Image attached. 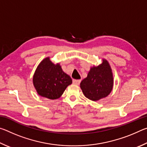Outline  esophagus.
I'll list each match as a JSON object with an SVG mask.
<instances>
[{
    "label": "esophagus",
    "mask_w": 147,
    "mask_h": 147,
    "mask_svg": "<svg viewBox=\"0 0 147 147\" xmlns=\"http://www.w3.org/2000/svg\"><path fill=\"white\" fill-rule=\"evenodd\" d=\"M80 82H81L80 80H75V79H74L73 80V83L74 84H75V85H79V84H80Z\"/></svg>",
    "instance_id": "esophagus-1"
}]
</instances>
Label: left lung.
<instances>
[{"label":"left lung","instance_id":"obj_1","mask_svg":"<svg viewBox=\"0 0 147 147\" xmlns=\"http://www.w3.org/2000/svg\"><path fill=\"white\" fill-rule=\"evenodd\" d=\"M113 86V78L108 61L91 67L88 76L80 83V88L86 97L93 101L105 98L111 93Z\"/></svg>","mask_w":147,"mask_h":147}]
</instances>
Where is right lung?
I'll return each instance as SVG.
<instances>
[{
	"label": "right lung",
	"instance_id": "add662e5",
	"mask_svg": "<svg viewBox=\"0 0 147 147\" xmlns=\"http://www.w3.org/2000/svg\"><path fill=\"white\" fill-rule=\"evenodd\" d=\"M33 84L39 95L54 100L60 97L72 79L65 73L59 63L54 64L49 57L41 61L33 76Z\"/></svg>",
	"mask_w": 147,
	"mask_h": 147
}]
</instances>
